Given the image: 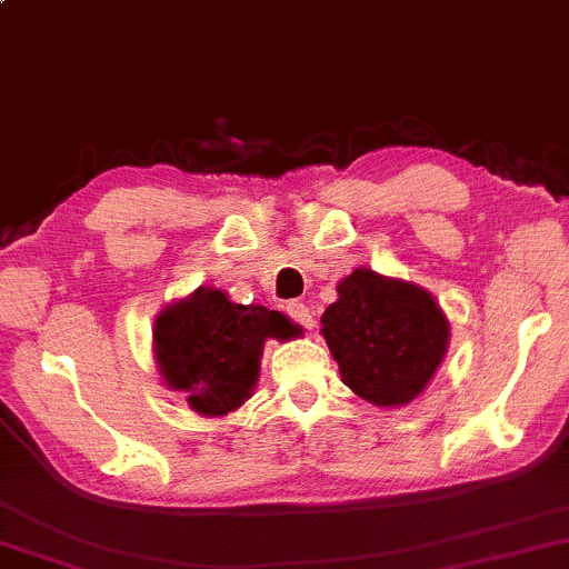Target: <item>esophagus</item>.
Instances as JSON below:
<instances>
[{
    "label": "esophagus",
    "mask_w": 569,
    "mask_h": 569,
    "mask_svg": "<svg viewBox=\"0 0 569 569\" xmlns=\"http://www.w3.org/2000/svg\"><path fill=\"white\" fill-rule=\"evenodd\" d=\"M289 315L301 325V328H307V330L315 328V317H312V312H309V307L301 305V301H291Z\"/></svg>",
    "instance_id": "34e87169"
}]
</instances>
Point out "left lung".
Instances as JSON below:
<instances>
[{"label": "left lung", "instance_id": "1", "mask_svg": "<svg viewBox=\"0 0 569 569\" xmlns=\"http://www.w3.org/2000/svg\"><path fill=\"white\" fill-rule=\"evenodd\" d=\"M340 380L377 408L408 406L448 353L450 320L427 289L356 268L322 315Z\"/></svg>", "mask_w": 569, "mask_h": 569}]
</instances>
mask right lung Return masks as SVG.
Returning <instances> with one entry per match:
<instances>
[{
  "label": "right lung",
  "instance_id": "obj_1",
  "mask_svg": "<svg viewBox=\"0 0 569 569\" xmlns=\"http://www.w3.org/2000/svg\"><path fill=\"white\" fill-rule=\"evenodd\" d=\"M301 328L262 305H233L216 286L166 305L153 325L158 375L194 413L226 416L252 398L264 340L299 338Z\"/></svg>",
  "mask_w": 569,
  "mask_h": 569
}]
</instances>
